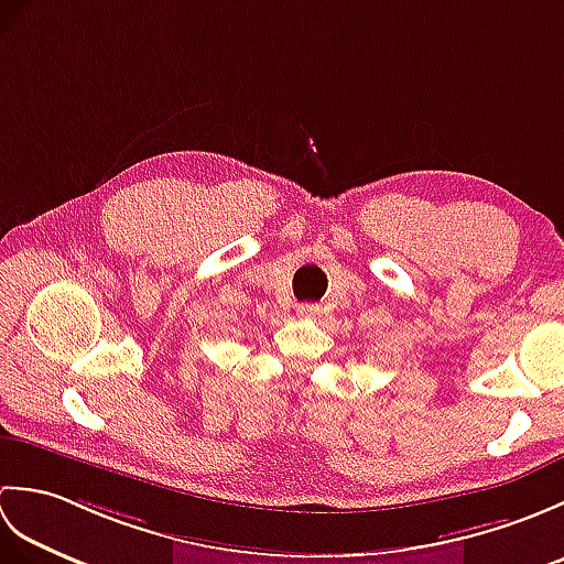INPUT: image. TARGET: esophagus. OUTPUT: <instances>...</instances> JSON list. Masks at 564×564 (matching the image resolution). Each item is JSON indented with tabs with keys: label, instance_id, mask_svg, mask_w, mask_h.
<instances>
[{
	"label": "esophagus",
	"instance_id": "obj_1",
	"mask_svg": "<svg viewBox=\"0 0 564 564\" xmlns=\"http://www.w3.org/2000/svg\"><path fill=\"white\" fill-rule=\"evenodd\" d=\"M297 313H301L303 317H317L322 313V307L315 303H303V305H297Z\"/></svg>",
	"mask_w": 564,
	"mask_h": 564
}]
</instances>
